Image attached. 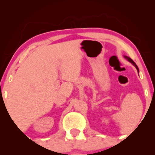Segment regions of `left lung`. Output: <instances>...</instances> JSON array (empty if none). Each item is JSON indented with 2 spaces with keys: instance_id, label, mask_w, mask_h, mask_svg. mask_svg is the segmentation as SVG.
Here are the masks:
<instances>
[{
  "instance_id": "left-lung-1",
  "label": "left lung",
  "mask_w": 155,
  "mask_h": 155,
  "mask_svg": "<svg viewBox=\"0 0 155 155\" xmlns=\"http://www.w3.org/2000/svg\"><path fill=\"white\" fill-rule=\"evenodd\" d=\"M124 58H125L126 59H127V60H128L129 62H130V63H132L133 65H135V67L136 68V69H137V70H138V66H137V65H136V64L134 63V61H133V60L132 59H131V58H128V57H127V56H124Z\"/></svg>"
}]
</instances>
